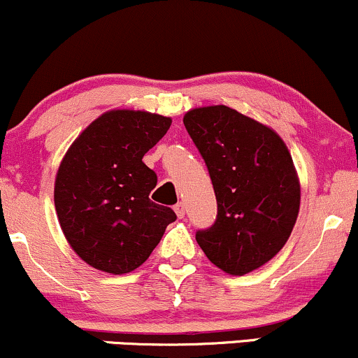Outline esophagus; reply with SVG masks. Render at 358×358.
Listing matches in <instances>:
<instances>
[{"instance_id": "34e87169", "label": "esophagus", "mask_w": 358, "mask_h": 358, "mask_svg": "<svg viewBox=\"0 0 358 358\" xmlns=\"http://www.w3.org/2000/svg\"><path fill=\"white\" fill-rule=\"evenodd\" d=\"M173 208H175L176 215H178L180 219H183V217H185V203L183 202H178Z\"/></svg>"}]
</instances>
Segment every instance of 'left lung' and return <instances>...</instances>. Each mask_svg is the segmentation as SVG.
<instances>
[{
	"instance_id": "left-lung-1",
	"label": "left lung",
	"mask_w": 358,
	"mask_h": 358,
	"mask_svg": "<svg viewBox=\"0 0 358 358\" xmlns=\"http://www.w3.org/2000/svg\"><path fill=\"white\" fill-rule=\"evenodd\" d=\"M183 124L202 155L217 217L195 239L213 264L242 276L271 261L299 210V182L282 139L227 106L192 109Z\"/></svg>"
}]
</instances>
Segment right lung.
I'll return each instance as SVG.
<instances>
[{
	"label": "right lung",
	"mask_w": 358,
	"mask_h": 358,
	"mask_svg": "<svg viewBox=\"0 0 358 358\" xmlns=\"http://www.w3.org/2000/svg\"><path fill=\"white\" fill-rule=\"evenodd\" d=\"M171 119L143 110L102 114L73 141L55 180V210L77 256L92 268L124 274L139 268L176 220L150 200L158 176L143 156Z\"/></svg>",
	"instance_id": "obj_1"
}]
</instances>
